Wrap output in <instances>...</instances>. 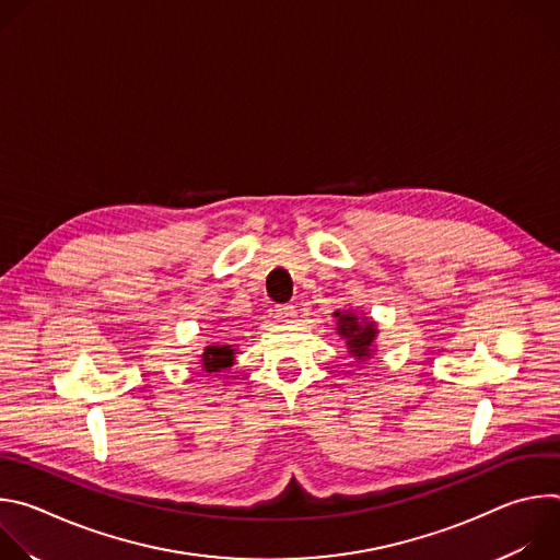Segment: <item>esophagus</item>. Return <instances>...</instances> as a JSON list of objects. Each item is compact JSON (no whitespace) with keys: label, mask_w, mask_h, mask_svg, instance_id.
I'll list each match as a JSON object with an SVG mask.
<instances>
[{"label":"esophagus","mask_w":560,"mask_h":560,"mask_svg":"<svg viewBox=\"0 0 560 560\" xmlns=\"http://www.w3.org/2000/svg\"><path fill=\"white\" fill-rule=\"evenodd\" d=\"M277 316L281 318V322H292V318L296 316V305H292V303L277 305Z\"/></svg>","instance_id":"34e87169"}]
</instances>
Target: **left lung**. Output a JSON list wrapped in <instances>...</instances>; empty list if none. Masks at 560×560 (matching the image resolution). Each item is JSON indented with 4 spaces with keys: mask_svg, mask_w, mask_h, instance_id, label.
Here are the masks:
<instances>
[{
    "mask_svg": "<svg viewBox=\"0 0 560 560\" xmlns=\"http://www.w3.org/2000/svg\"><path fill=\"white\" fill-rule=\"evenodd\" d=\"M335 316H339V332H341V337H346L350 352L357 359L370 357V348H372V341L376 337L374 324L365 322V318H363V322H359V318L352 312H346V314L335 312Z\"/></svg>",
    "mask_w": 560,
    "mask_h": 560,
    "instance_id": "1",
    "label": "left lung"
}]
</instances>
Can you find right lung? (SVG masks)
<instances>
[{
	"mask_svg": "<svg viewBox=\"0 0 560 560\" xmlns=\"http://www.w3.org/2000/svg\"><path fill=\"white\" fill-rule=\"evenodd\" d=\"M232 354H234V350H230V346H223V348L210 346V348H206L203 359H201L206 372H221V370L230 368L232 361H234Z\"/></svg>",
	"mask_w": 560,
	"mask_h": 560,
	"instance_id": "right-lung-1",
	"label": "right lung"
}]
</instances>
